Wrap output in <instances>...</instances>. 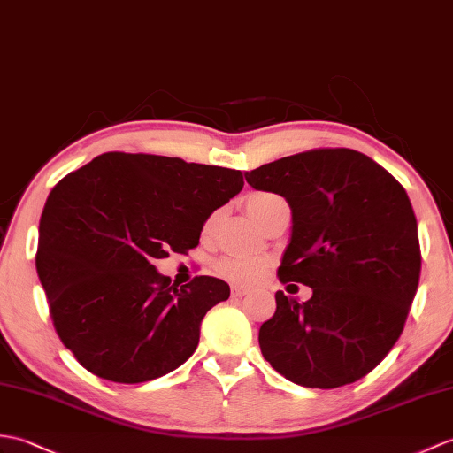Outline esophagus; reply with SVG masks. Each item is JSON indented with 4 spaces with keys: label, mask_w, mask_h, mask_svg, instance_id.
Returning <instances> with one entry per match:
<instances>
[{
    "label": "esophagus",
    "mask_w": 453,
    "mask_h": 453,
    "mask_svg": "<svg viewBox=\"0 0 453 453\" xmlns=\"http://www.w3.org/2000/svg\"><path fill=\"white\" fill-rule=\"evenodd\" d=\"M247 293H249V289L243 286H231V296L234 297H243V296H247Z\"/></svg>",
    "instance_id": "obj_1"
}]
</instances>
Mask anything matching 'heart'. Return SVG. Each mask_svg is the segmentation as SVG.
Instances as JSON below:
<instances>
[{
	"mask_svg": "<svg viewBox=\"0 0 453 453\" xmlns=\"http://www.w3.org/2000/svg\"><path fill=\"white\" fill-rule=\"evenodd\" d=\"M286 203L281 196L274 195V193H266V191H260V193H252L247 196L245 201V208H247V214L255 219V222L260 226L265 219L268 218V214L274 210L278 204ZM214 226V216L208 219L204 231H210ZM265 268V262L257 260V258H237V257H227L222 258L216 265L218 274L229 280V281H235V283H249L258 276V272Z\"/></svg>",
	"mask_w": 453,
	"mask_h": 453,
	"instance_id": "1",
	"label": "heart"
}]
</instances>
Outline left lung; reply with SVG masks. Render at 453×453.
Here are the masks:
<instances>
[{
  "instance_id": "1",
  "label": "left lung",
  "mask_w": 453,
  "mask_h": 453,
  "mask_svg": "<svg viewBox=\"0 0 453 453\" xmlns=\"http://www.w3.org/2000/svg\"><path fill=\"white\" fill-rule=\"evenodd\" d=\"M245 179L288 201L293 226L278 276L312 289L304 303L276 293L274 317L258 332L262 355L304 388L359 380L402 335L418 286L417 218L405 188L349 149L286 156Z\"/></svg>"
}]
</instances>
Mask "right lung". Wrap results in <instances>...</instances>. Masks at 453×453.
I'll return each mask as SVG.
<instances>
[{
    "label": "right lung",
    "instance_id": "add662e5",
    "mask_svg": "<svg viewBox=\"0 0 453 453\" xmlns=\"http://www.w3.org/2000/svg\"><path fill=\"white\" fill-rule=\"evenodd\" d=\"M241 188L239 170L125 152L94 157L51 188L36 272L59 340L84 369L139 384L195 353L204 314L229 286L198 276L177 289L154 262L195 249L210 214Z\"/></svg>",
    "mask_w": 453,
    "mask_h": 453
}]
</instances>
